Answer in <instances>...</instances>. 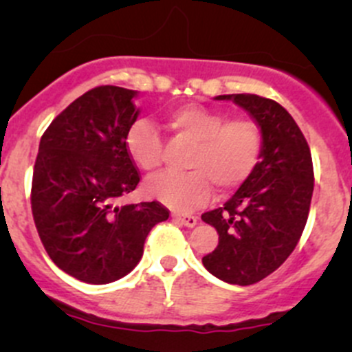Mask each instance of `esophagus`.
Here are the masks:
<instances>
[{
	"instance_id": "esophagus-1",
	"label": "esophagus",
	"mask_w": 352,
	"mask_h": 352,
	"mask_svg": "<svg viewBox=\"0 0 352 352\" xmlns=\"http://www.w3.org/2000/svg\"><path fill=\"white\" fill-rule=\"evenodd\" d=\"M173 218L177 219V221L182 223L184 226H187V228H192V226L197 225V216H192V214H173Z\"/></svg>"
}]
</instances>
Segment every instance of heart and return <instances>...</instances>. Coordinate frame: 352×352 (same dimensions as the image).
<instances>
[{
	"label": "heart",
	"instance_id": "obj_1",
	"mask_svg": "<svg viewBox=\"0 0 352 352\" xmlns=\"http://www.w3.org/2000/svg\"><path fill=\"white\" fill-rule=\"evenodd\" d=\"M177 138L194 143L187 172H163L144 186L150 197L177 211L201 206L211 192H230L254 173L262 153V131L254 119L232 117L223 110L187 104L166 113ZM126 150L143 172H153L163 158V140L151 120L138 119L126 133Z\"/></svg>",
	"mask_w": 352,
	"mask_h": 352
}]
</instances>
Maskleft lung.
<instances>
[{
  "mask_svg": "<svg viewBox=\"0 0 352 352\" xmlns=\"http://www.w3.org/2000/svg\"><path fill=\"white\" fill-rule=\"evenodd\" d=\"M216 100H232L250 113L262 131V153L223 208L201 216L219 235L202 264L221 281L248 286L274 272L300 242L314 194V163L303 133L278 102L252 94Z\"/></svg>",
  "mask_w": 352,
  "mask_h": 352,
  "instance_id": "left-lung-1",
  "label": "left lung"
}]
</instances>
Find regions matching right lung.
I'll list each match as a JSON object with an SVG mask.
<instances>
[{
  "instance_id": "right-lung-1",
  "label": "right lung",
  "mask_w": 352,
  "mask_h": 352,
  "mask_svg": "<svg viewBox=\"0 0 352 352\" xmlns=\"http://www.w3.org/2000/svg\"><path fill=\"white\" fill-rule=\"evenodd\" d=\"M127 88L97 87L78 97L42 134L32 179V214L49 257L88 285L129 274L151 228L168 219L158 201L116 206L140 172L126 133L140 116Z\"/></svg>"
}]
</instances>
